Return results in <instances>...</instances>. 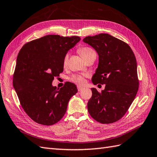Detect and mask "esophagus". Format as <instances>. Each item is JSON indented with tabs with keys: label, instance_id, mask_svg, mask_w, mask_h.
I'll return each mask as SVG.
<instances>
[{
	"label": "esophagus",
	"instance_id": "34e87169",
	"mask_svg": "<svg viewBox=\"0 0 157 157\" xmlns=\"http://www.w3.org/2000/svg\"><path fill=\"white\" fill-rule=\"evenodd\" d=\"M78 91L79 92V91L82 90H83V88H82V87H80V86H78Z\"/></svg>",
	"mask_w": 157,
	"mask_h": 157
}]
</instances>
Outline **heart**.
I'll return each instance as SVG.
<instances>
[{
	"mask_svg": "<svg viewBox=\"0 0 157 157\" xmlns=\"http://www.w3.org/2000/svg\"><path fill=\"white\" fill-rule=\"evenodd\" d=\"M78 52L84 59L87 58L88 56L93 54V53H95L94 50L90 47H87V46H84V47L79 48L78 49ZM67 61L68 55H66L64 59H63V65H66L67 63ZM69 80L78 86H82L85 83L84 77L81 75H73L69 78Z\"/></svg>",
	"mask_w": 157,
	"mask_h": 157,
	"instance_id": "obj_1",
	"label": "heart"
}]
</instances>
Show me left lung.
Instances as JSON below:
<instances>
[{
    "label": "left lung",
    "instance_id": "1",
    "mask_svg": "<svg viewBox=\"0 0 157 157\" xmlns=\"http://www.w3.org/2000/svg\"><path fill=\"white\" fill-rule=\"evenodd\" d=\"M83 41L98 55V68L92 76V83L105 84L101 92L91 88L88 112L99 123H114L125 114L138 90L135 55L127 43L108 34L87 36Z\"/></svg>",
    "mask_w": 157,
    "mask_h": 157
}]
</instances>
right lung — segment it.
Instances as JSON below:
<instances>
[{
	"label": "right lung",
	"mask_w": 157,
	"mask_h": 157,
	"mask_svg": "<svg viewBox=\"0 0 157 157\" xmlns=\"http://www.w3.org/2000/svg\"><path fill=\"white\" fill-rule=\"evenodd\" d=\"M81 38L47 35L28 42L17 58L13 84L25 112L40 124L51 125L60 121L69 99L78 92L76 86L66 82L53 86L54 77L63 71V59Z\"/></svg>",
	"instance_id": "obj_1"
}]
</instances>
